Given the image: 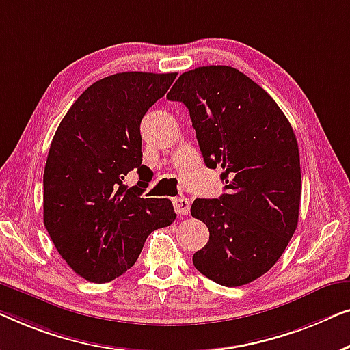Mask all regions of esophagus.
<instances>
[{
    "label": "esophagus",
    "instance_id": "1",
    "mask_svg": "<svg viewBox=\"0 0 350 350\" xmlns=\"http://www.w3.org/2000/svg\"><path fill=\"white\" fill-rule=\"evenodd\" d=\"M174 211L179 215H187L190 213V200L185 198V196H179V198L173 200Z\"/></svg>",
    "mask_w": 350,
    "mask_h": 350
}]
</instances>
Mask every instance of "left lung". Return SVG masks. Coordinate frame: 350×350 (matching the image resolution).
Returning <instances> with one entry per match:
<instances>
[{
    "instance_id": "obj_1",
    "label": "left lung",
    "mask_w": 350,
    "mask_h": 350,
    "mask_svg": "<svg viewBox=\"0 0 350 350\" xmlns=\"http://www.w3.org/2000/svg\"><path fill=\"white\" fill-rule=\"evenodd\" d=\"M166 98L189 109L206 166L224 170L226 193L191 204V215L209 230L195 268L226 287L252 282L274 267L298 225L293 128L258 83L231 66L187 71Z\"/></svg>"
}]
</instances>
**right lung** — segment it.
Returning <instances> with one entry per match:
<instances>
[{"mask_svg":"<svg viewBox=\"0 0 350 350\" xmlns=\"http://www.w3.org/2000/svg\"><path fill=\"white\" fill-rule=\"evenodd\" d=\"M176 72H117L92 83L58 125L44 168V225L58 254L90 282L136 263L152 231L174 222L168 198H142L125 176L146 174L141 120ZM141 182V180H139Z\"/></svg>","mask_w":350,"mask_h":350,"instance_id":"1","label":"right lung"}]
</instances>
